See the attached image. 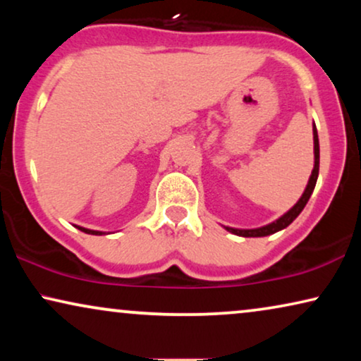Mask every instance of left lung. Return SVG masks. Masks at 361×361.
<instances>
[{
    "label": "left lung",
    "mask_w": 361,
    "mask_h": 361,
    "mask_svg": "<svg viewBox=\"0 0 361 361\" xmlns=\"http://www.w3.org/2000/svg\"><path fill=\"white\" fill-rule=\"evenodd\" d=\"M312 133H314V169H312V174H310V177H309L307 185H305L304 194L300 195V199L298 202H295V205L293 207V209H289L284 215H281L278 220L271 221V224L264 225V226H259V228L245 230V228H233V226H224L226 231H230V233L238 235V236H245V238H258V236H268V235L276 233V231L284 230L286 226H289L295 219H298L300 212L304 210L305 204L309 202L310 195H312L314 187H315V184H317V177H319L320 149H319V135H317V128H315V125H312Z\"/></svg>",
    "instance_id": "1"
}]
</instances>
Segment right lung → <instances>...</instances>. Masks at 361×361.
Here are the masks:
<instances>
[{"mask_svg": "<svg viewBox=\"0 0 361 361\" xmlns=\"http://www.w3.org/2000/svg\"><path fill=\"white\" fill-rule=\"evenodd\" d=\"M78 230L83 231V233H88V235H106L105 231H98V230H90V228H83V226H77Z\"/></svg>", "mask_w": 361, "mask_h": 361, "instance_id": "1", "label": "right lung"}]
</instances>
